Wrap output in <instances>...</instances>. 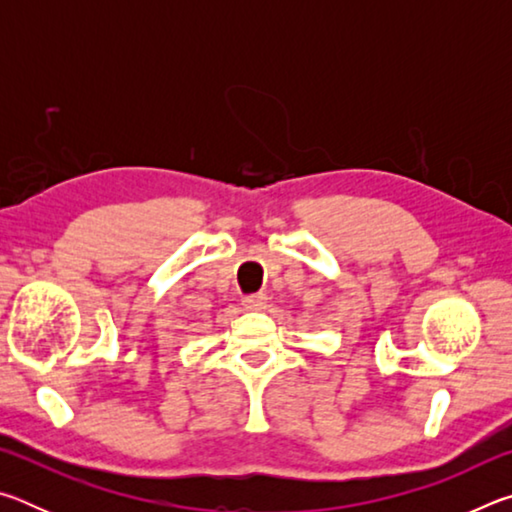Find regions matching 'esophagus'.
Returning a JSON list of instances; mask_svg holds the SVG:
<instances>
[{
  "instance_id": "1",
  "label": "esophagus",
  "mask_w": 512,
  "mask_h": 512,
  "mask_svg": "<svg viewBox=\"0 0 512 512\" xmlns=\"http://www.w3.org/2000/svg\"><path fill=\"white\" fill-rule=\"evenodd\" d=\"M264 302H266L264 293H250V296L244 298V305H246L248 309H262Z\"/></svg>"
}]
</instances>
